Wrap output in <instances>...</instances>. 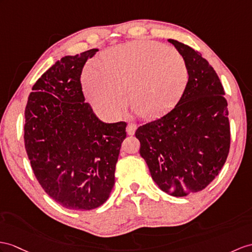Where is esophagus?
I'll list each match as a JSON object with an SVG mask.
<instances>
[{
    "mask_svg": "<svg viewBox=\"0 0 252 252\" xmlns=\"http://www.w3.org/2000/svg\"><path fill=\"white\" fill-rule=\"evenodd\" d=\"M136 129H137V125L133 124V123H129V124L127 125V128H126L127 134L132 136V134H134V131H136Z\"/></svg>",
    "mask_w": 252,
    "mask_h": 252,
    "instance_id": "1",
    "label": "esophagus"
}]
</instances>
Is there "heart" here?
<instances>
[{"label": "heart", "instance_id": "obj_1", "mask_svg": "<svg viewBox=\"0 0 252 252\" xmlns=\"http://www.w3.org/2000/svg\"><path fill=\"white\" fill-rule=\"evenodd\" d=\"M189 78V67L181 54L155 41L134 40L112 48L100 67H88L83 89L92 106L107 116L122 112L129 93L134 111L152 119L179 101Z\"/></svg>", "mask_w": 252, "mask_h": 252}]
</instances>
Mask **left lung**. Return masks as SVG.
<instances>
[{"label": "left lung", "mask_w": 252, "mask_h": 252, "mask_svg": "<svg viewBox=\"0 0 252 252\" xmlns=\"http://www.w3.org/2000/svg\"><path fill=\"white\" fill-rule=\"evenodd\" d=\"M186 61L190 78L170 112L140 126V155L162 191L186 197L203 190L221 170L230 150L228 102L210 63L185 44L168 39Z\"/></svg>", "instance_id": "left-lung-1"}]
</instances>
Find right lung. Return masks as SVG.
Returning a JSON list of instances; mask_svg holds the SVG:
<instances>
[{"label":"right lung","mask_w":252,"mask_h":252,"mask_svg":"<svg viewBox=\"0 0 252 252\" xmlns=\"http://www.w3.org/2000/svg\"><path fill=\"white\" fill-rule=\"evenodd\" d=\"M97 51L57 61L33 85L24 111L31 167L49 197L68 210L91 211L108 200L126 138L125 122H102L84 102L80 77Z\"/></svg>","instance_id":"1"}]
</instances>
